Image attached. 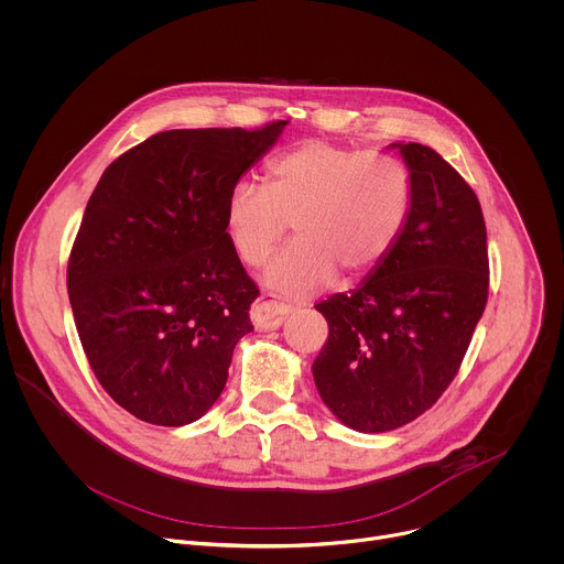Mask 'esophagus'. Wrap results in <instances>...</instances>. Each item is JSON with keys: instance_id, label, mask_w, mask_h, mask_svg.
I'll return each instance as SVG.
<instances>
[{"instance_id": "esophagus-1", "label": "esophagus", "mask_w": 564, "mask_h": 564, "mask_svg": "<svg viewBox=\"0 0 564 564\" xmlns=\"http://www.w3.org/2000/svg\"><path fill=\"white\" fill-rule=\"evenodd\" d=\"M288 314H290V305H285L281 301H274L270 296H261L254 303V307L250 312V318H252V323L259 332H270V329H276Z\"/></svg>"}]
</instances>
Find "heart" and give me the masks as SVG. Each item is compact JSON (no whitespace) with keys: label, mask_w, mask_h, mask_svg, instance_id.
<instances>
[{"label":"heart","mask_w":564,"mask_h":564,"mask_svg":"<svg viewBox=\"0 0 564 564\" xmlns=\"http://www.w3.org/2000/svg\"><path fill=\"white\" fill-rule=\"evenodd\" d=\"M413 210V180L402 160L327 140H305L268 164V186L237 182L226 202L232 246L246 265L268 268L265 283L288 296L371 276L400 243Z\"/></svg>","instance_id":"heart-1"}]
</instances>
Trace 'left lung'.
<instances>
[{
    "mask_svg": "<svg viewBox=\"0 0 564 564\" xmlns=\"http://www.w3.org/2000/svg\"><path fill=\"white\" fill-rule=\"evenodd\" d=\"M398 147V144H395ZM413 210L391 257L349 294L316 305L329 336L312 371L329 411L360 433L426 413L455 380L490 288L477 193L435 149L409 142Z\"/></svg>",
    "mask_w": 564,
    "mask_h": 564,
    "instance_id": "obj_1",
    "label": "left lung"
}]
</instances>
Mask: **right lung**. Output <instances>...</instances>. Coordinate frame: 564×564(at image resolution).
I'll return each instance as SVG.
<instances>
[{
  "mask_svg": "<svg viewBox=\"0 0 564 564\" xmlns=\"http://www.w3.org/2000/svg\"><path fill=\"white\" fill-rule=\"evenodd\" d=\"M285 124L160 131L98 180L67 294L96 380L133 417L184 426L221 395L259 296L226 230V202Z\"/></svg>",
  "mask_w": 564,
  "mask_h": 564,
  "instance_id": "add662e5",
  "label": "right lung"
}]
</instances>
